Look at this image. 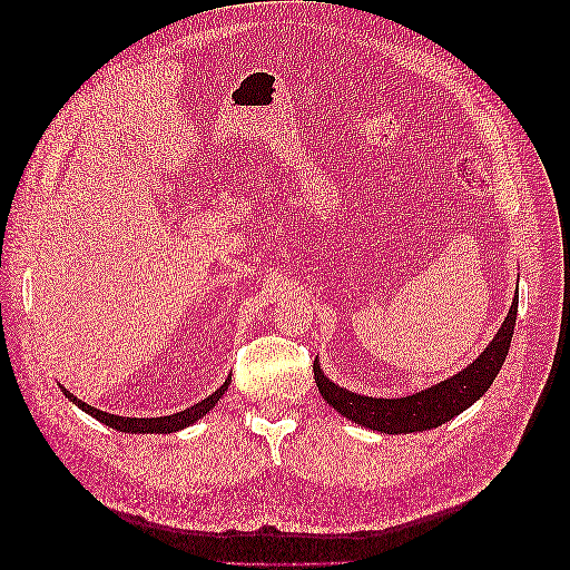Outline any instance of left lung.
<instances>
[{"instance_id":"obj_1","label":"left lung","mask_w":570,"mask_h":570,"mask_svg":"<svg viewBox=\"0 0 570 570\" xmlns=\"http://www.w3.org/2000/svg\"><path fill=\"white\" fill-rule=\"evenodd\" d=\"M515 312H519V302L513 299L502 331L494 335V340L488 344V350L482 352L471 366H465L461 373L450 377V381L438 383L423 392L402 396V400H375V396L354 394L350 390L337 387L321 373V366L314 364L318 392L323 394V400L327 404L337 413H342V416H347L358 425L377 430V433L406 435L438 428L459 416L461 411L469 409L488 392L509 354Z\"/></svg>"}]
</instances>
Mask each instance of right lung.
<instances>
[{
	"instance_id": "1",
	"label": "right lung",
	"mask_w": 570,
	"mask_h": 570,
	"mask_svg": "<svg viewBox=\"0 0 570 570\" xmlns=\"http://www.w3.org/2000/svg\"><path fill=\"white\" fill-rule=\"evenodd\" d=\"M228 385H230V377L214 394H209V396H206V400L197 402L195 406L183 409V411L174 413V416H161V419H124V416H114V413L99 411V409H95L90 404L80 402L78 396H73L68 390H63V387L61 390H63V394L68 396V400H71L73 404H78L82 411H88L90 416H95L101 423H107L109 428L120 430V433H176V430H183L187 425H193L195 421H199L202 416H206V413H209L218 404L220 396L226 394Z\"/></svg>"
}]
</instances>
